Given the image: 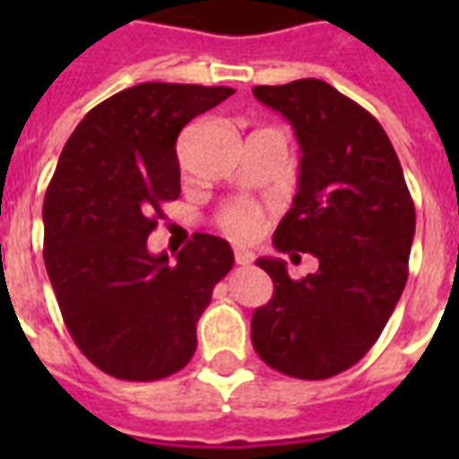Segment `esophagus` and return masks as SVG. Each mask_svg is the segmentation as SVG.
<instances>
[{
  "label": "esophagus",
  "instance_id": "1",
  "mask_svg": "<svg viewBox=\"0 0 459 459\" xmlns=\"http://www.w3.org/2000/svg\"><path fill=\"white\" fill-rule=\"evenodd\" d=\"M236 262L238 264H252L255 262V255L250 250H245V247H236Z\"/></svg>",
  "mask_w": 459,
  "mask_h": 459
}]
</instances>
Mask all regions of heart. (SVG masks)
<instances>
[{
  "mask_svg": "<svg viewBox=\"0 0 459 459\" xmlns=\"http://www.w3.org/2000/svg\"><path fill=\"white\" fill-rule=\"evenodd\" d=\"M216 223L233 240H250L262 229V209L255 202L236 200L219 212Z\"/></svg>",
  "mask_w": 459,
  "mask_h": 459,
  "instance_id": "1",
  "label": "heart"
}]
</instances>
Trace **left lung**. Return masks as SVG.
<instances>
[{
	"label": "left lung",
	"mask_w": 459,
	"mask_h": 459,
	"mask_svg": "<svg viewBox=\"0 0 459 459\" xmlns=\"http://www.w3.org/2000/svg\"><path fill=\"white\" fill-rule=\"evenodd\" d=\"M252 92L290 121L302 152L273 247L319 259L300 281L283 259H257L273 298L252 314V345L272 369L319 381L359 362L391 319L407 283L414 202L385 131L350 97L316 78Z\"/></svg>",
	"instance_id": "1"
}]
</instances>
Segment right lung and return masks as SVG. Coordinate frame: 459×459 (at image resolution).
Here are the masks:
<instances>
[{
	"label": "right lung",
	"mask_w": 459,
	"mask_h": 459,
	"mask_svg": "<svg viewBox=\"0 0 459 459\" xmlns=\"http://www.w3.org/2000/svg\"><path fill=\"white\" fill-rule=\"evenodd\" d=\"M230 88L140 82L88 111L47 187L45 266L68 333L90 362L124 381L183 369L197 321L233 269L223 238L195 233L169 262L147 250L161 204L178 200L176 140Z\"/></svg>",
	"instance_id": "right-lung-1"
}]
</instances>
